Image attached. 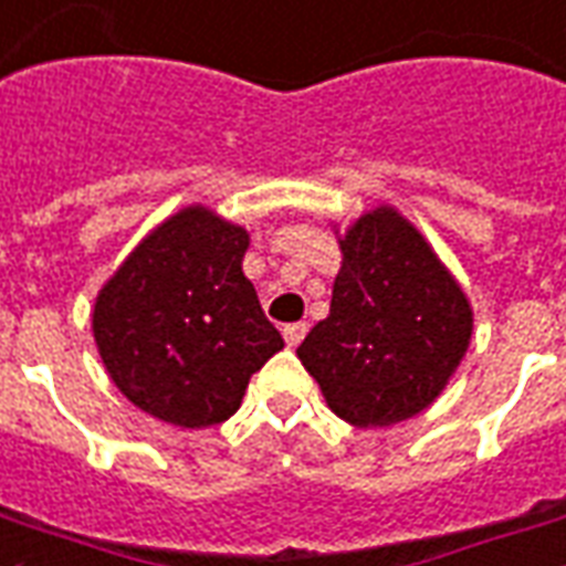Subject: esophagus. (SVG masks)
Listing matches in <instances>:
<instances>
[{"instance_id": "34e87169", "label": "esophagus", "mask_w": 566, "mask_h": 566, "mask_svg": "<svg viewBox=\"0 0 566 566\" xmlns=\"http://www.w3.org/2000/svg\"><path fill=\"white\" fill-rule=\"evenodd\" d=\"M305 329H308V326H305V324H287L282 329L284 342H287V345H291V347H296L305 338Z\"/></svg>"}]
</instances>
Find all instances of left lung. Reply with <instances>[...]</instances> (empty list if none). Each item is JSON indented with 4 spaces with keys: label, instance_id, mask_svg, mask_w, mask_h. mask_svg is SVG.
Here are the masks:
<instances>
[{
    "label": "left lung",
    "instance_id": "8db88e82",
    "mask_svg": "<svg viewBox=\"0 0 566 566\" xmlns=\"http://www.w3.org/2000/svg\"><path fill=\"white\" fill-rule=\"evenodd\" d=\"M338 249L329 315L296 357L326 408L350 426L411 420L441 396L471 345V300L429 240L387 203L363 212Z\"/></svg>",
    "mask_w": 566,
    "mask_h": 566
}]
</instances>
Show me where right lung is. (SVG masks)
Wrapping results in <instances>:
<instances>
[{"label": "right lung", "mask_w": 566, "mask_h": 566, "mask_svg": "<svg viewBox=\"0 0 566 566\" xmlns=\"http://www.w3.org/2000/svg\"><path fill=\"white\" fill-rule=\"evenodd\" d=\"M249 230L191 203L146 233L95 296L107 375L149 417L207 429L240 411L251 375L284 347L242 272Z\"/></svg>", "instance_id": "obj_1"}]
</instances>
